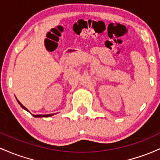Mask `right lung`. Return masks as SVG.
I'll use <instances>...</instances> for the list:
<instances>
[{
	"mask_svg": "<svg viewBox=\"0 0 160 160\" xmlns=\"http://www.w3.org/2000/svg\"><path fill=\"white\" fill-rule=\"evenodd\" d=\"M17 102H18V103H19V105H20L21 107H22V109H24L25 110H26V111H27V112H30L29 111H28V109H27V108H26V107H25L24 106H23L22 104L20 102H19V100H17ZM31 114H32V113H31ZM55 114H56V113H53V114H48V115H33V114H32V116H34V117H36V118H41V117H50V116H53V115H55Z\"/></svg>",
	"mask_w": 160,
	"mask_h": 160,
	"instance_id": "1",
	"label": "right lung"
}]
</instances>
